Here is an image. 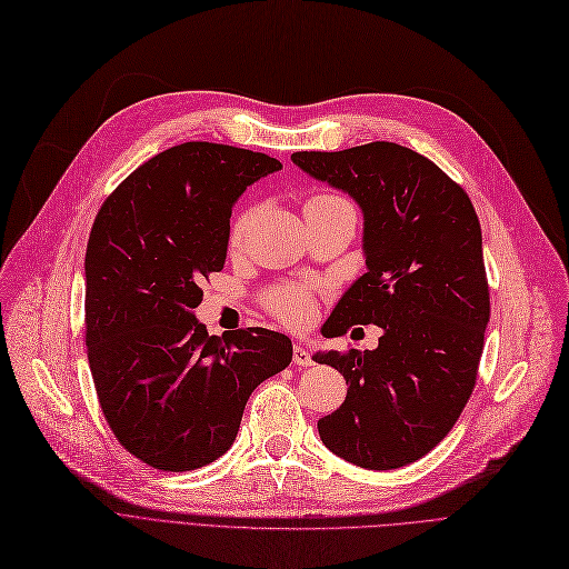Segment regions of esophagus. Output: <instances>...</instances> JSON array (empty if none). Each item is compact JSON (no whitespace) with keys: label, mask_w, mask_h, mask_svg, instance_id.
<instances>
[{"label":"esophagus","mask_w":569,"mask_h":569,"mask_svg":"<svg viewBox=\"0 0 569 569\" xmlns=\"http://www.w3.org/2000/svg\"><path fill=\"white\" fill-rule=\"evenodd\" d=\"M312 363H315V359L310 357V351H308L301 342H296V345H293V366L308 368V366H312Z\"/></svg>","instance_id":"1"}]
</instances>
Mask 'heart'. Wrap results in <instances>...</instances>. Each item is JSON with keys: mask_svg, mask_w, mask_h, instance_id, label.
<instances>
[{"mask_svg": "<svg viewBox=\"0 0 569 569\" xmlns=\"http://www.w3.org/2000/svg\"><path fill=\"white\" fill-rule=\"evenodd\" d=\"M336 199H342V197L321 194V197H312L308 201H336ZM252 218H254V208H246V210L238 212V218L231 224V242H233V246H238V242L246 238ZM266 308L291 329L308 327V323L315 319V312H317L315 291L306 284H278V287L268 291Z\"/></svg>", "mask_w": 569, "mask_h": 569, "instance_id": "1", "label": "heart"}]
</instances>
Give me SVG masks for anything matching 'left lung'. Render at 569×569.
<instances>
[{
	"mask_svg": "<svg viewBox=\"0 0 569 569\" xmlns=\"http://www.w3.org/2000/svg\"><path fill=\"white\" fill-rule=\"evenodd\" d=\"M291 159L355 197L366 218L368 273L323 329H385L377 349L315 357L349 385L340 408L317 421L319 438L368 470L415 463L453 428L477 382L491 299L475 206L438 164L398 143Z\"/></svg>",
	"mask_w": 569,
	"mask_h": 569,
	"instance_id": "1",
	"label": "left lung"
}]
</instances>
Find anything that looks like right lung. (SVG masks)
<instances>
[{"instance_id": "right-lung-1", "label": "right lung", "mask_w": 569, "mask_h": 569, "mask_svg": "<svg viewBox=\"0 0 569 569\" xmlns=\"http://www.w3.org/2000/svg\"><path fill=\"white\" fill-rule=\"evenodd\" d=\"M276 157L208 141L154 154L101 203L86 252V345L118 442L167 472L197 470L236 440L250 393L291 361L261 327L208 336L192 308L227 259L236 199Z\"/></svg>"}]
</instances>
